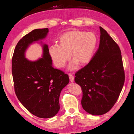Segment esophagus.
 <instances>
[{"mask_svg":"<svg viewBox=\"0 0 134 134\" xmlns=\"http://www.w3.org/2000/svg\"><path fill=\"white\" fill-rule=\"evenodd\" d=\"M69 76L70 81L71 82H74V76L72 74H70L69 75Z\"/></svg>","mask_w":134,"mask_h":134,"instance_id":"34e87169","label":"esophagus"}]
</instances>
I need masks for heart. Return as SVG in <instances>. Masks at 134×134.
Here are the masks:
<instances>
[{"mask_svg":"<svg viewBox=\"0 0 134 134\" xmlns=\"http://www.w3.org/2000/svg\"><path fill=\"white\" fill-rule=\"evenodd\" d=\"M59 45L54 44L49 48V54L57 67L62 68L71 58L73 61L69 66L74 70L78 64L81 66L90 62L97 44L94 33L75 30L65 32L60 37Z\"/></svg>","mask_w":134,"mask_h":134,"instance_id":"heart-1","label":"heart"}]
</instances>
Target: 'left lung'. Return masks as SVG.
<instances>
[{
    "label": "left lung",
    "instance_id": "8db88e82",
    "mask_svg": "<svg viewBox=\"0 0 134 134\" xmlns=\"http://www.w3.org/2000/svg\"><path fill=\"white\" fill-rule=\"evenodd\" d=\"M98 50L86 66L75 73V82L82 87L81 104L93 115L110 110L123 89L125 75L118 45L101 26Z\"/></svg>",
    "mask_w": 134,
    "mask_h": 134
}]
</instances>
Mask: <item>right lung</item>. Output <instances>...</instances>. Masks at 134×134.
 I'll use <instances>...</instances> for the list:
<instances>
[{"mask_svg":"<svg viewBox=\"0 0 134 134\" xmlns=\"http://www.w3.org/2000/svg\"><path fill=\"white\" fill-rule=\"evenodd\" d=\"M49 32L48 28L35 29L20 40L12 59V74L17 98L24 107L37 117L47 119L60 109L59 97L69 83V75L54 69L48 45L42 43ZM40 41L42 58L35 61L26 58V51L31 44Z\"/></svg>","mask_w":134,"mask_h":134,"instance_id":"add662e5","label":"right lung"}]
</instances>
